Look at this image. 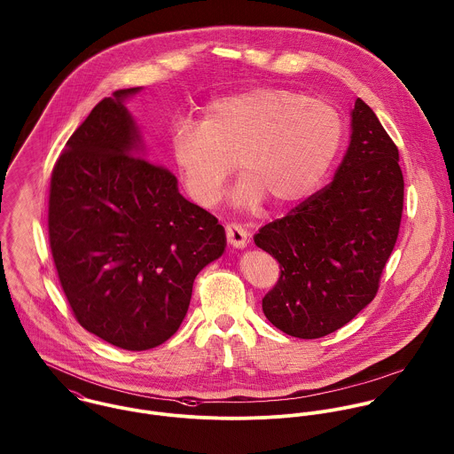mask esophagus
<instances>
[{"instance_id": "obj_1", "label": "esophagus", "mask_w": 454, "mask_h": 454, "mask_svg": "<svg viewBox=\"0 0 454 454\" xmlns=\"http://www.w3.org/2000/svg\"><path fill=\"white\" fill-rule=\"evenodd\" d=\"M226 239L237 249H244L247 246V231L239 223H228L226 224Z\"/></svg>"}]
</instances>
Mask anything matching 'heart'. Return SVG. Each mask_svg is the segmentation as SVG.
Returning <instances> with one entry per match:
<instances>
[{"label":"heart","mask_w":454,"mask_h":454,"mask_svg":"<svg viewBox=\"0 0 454 454\" xmlns=\"http://www.w3.org/2000/svg\"><path fill=\"white\" fill-rule=\"evenodd\" d=\"M342 138L339 110L319 98L282 88H254L215 98L203 121H179L172 128L174 163L187 192L214 205L224 182L244 172L233 200L273 207L303 200L328 172Z\"/></svg>","instance_id":"heart-1"}]
</instances>
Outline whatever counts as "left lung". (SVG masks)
Listing matches in <instances>:
<instances>
[{
	"instance_id": "obj_1",
	"label": "left lung",
	"mask_w": 454,
	"mask_h": 454,
	"mask_svg": "<svg viewBox=\"0 0 454 454\" xmlns=\"http://www.w3.org/2000/svg\"><path fill=\"white\" fill-rule=\"evenodd\" d=\"M351 117V142L333 181L254 235L280 269L263 312L291 337L319 339L348 325L375 298L398 239V149L360 98Z\"/></svg>"
}]
</instances>
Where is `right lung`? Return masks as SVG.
Masks as SVG:
<instances>
[{"mask_svg": "<svg viewBox=\"0 0 454 454\" xmlns=\"http://www.w3.org/2000/svg\"><path fill=\"white\" fill-rule=\"evenodd\" d=\"M103 98L58 158L49 242L70 309L105 342L145 351L185 317L192 282L226 247L224 228L187 201L176 176L145 160L124 98Z\"/></svg>", "mask_w": 454, "mask_h": 454, "instance_id": "1", "label": "right lung"}]
</instances>
